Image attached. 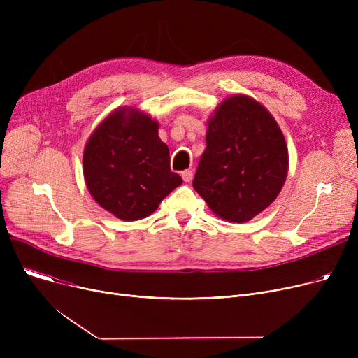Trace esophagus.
I'll use <instances>...</instances> for the list:
<instances>
[{"mask_svg":"<svg viewBox=\"0 0 358 358\" xmlns=\"http://www.w3.org/2000/svg\"><path fill=\"white\" fill-rule=\"evenodd\" d=\"M181 177L185 182H190L193 180V171H192V169H185V171L181 173Z\"/></svg>","mask_w":358,"mask_h":358,"instance_id":"esophagus-1","label":"esophagus"}]
</instances>
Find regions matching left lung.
Masks as SVG:
<instances>
[{
  "mask_svg": "<svg viewBox=\"0 0 358 358\" xmlns=\"http://www.w3.org/2000/svg\"><path fill=\"white\" fill-rule=\"evenodd\" d=\"M194 190L219 217L243 223L275 200L287 177L289 152L270 111L248 96L220 103L208 122Z\"/></svg>",
  "mask_w": 358,
  "mask_h": 358,
  "instance_id": "left-lung-1",
  "label": "left lung"
}]
</instances>
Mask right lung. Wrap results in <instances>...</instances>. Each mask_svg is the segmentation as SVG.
Wrapping results in <instances>:
<instances>
[{"instance_id": "1", "label": "right lung", "mask_w": 358, "mask_h": 358, "mask_svg": "<svg viewBox=\"0 0 358 358\" xmlns=\"http://www.w3.org/2000/svg\"><path fill=\"white\" fill-rule=\"evenodd\" d=\"M83 171L94 200L122 220L154 213L182 182L169 168V149L158 136V122L129 107L113 111L92 131Z\"/></svg>"}]
</instances>
